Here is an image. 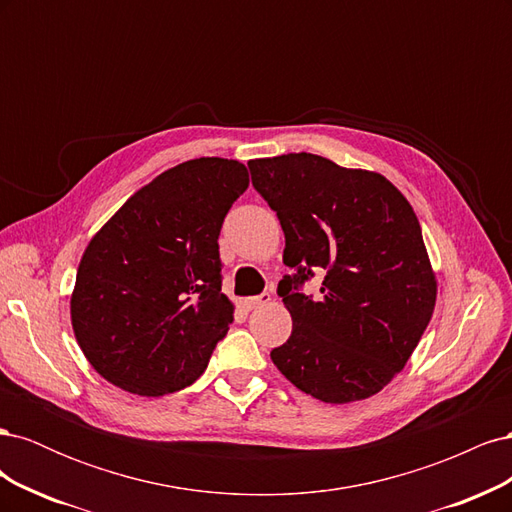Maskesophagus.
<instances>
[{
  "label": "esophagus",
  "mask_w": 512,
  "mask_h": 512,
  "mask_svg": "<svg viewBox=\"0 0 512 512\" xmlns=\"http://www.w3.org/2000/svg\"><path fill=\"white\" fill-rule=\"evenodd\" d=\"M269 301H271V292H262V294H256V297L245 299V305H247V309H256V307L265 305Z\"/></svg>",
  "instance_id": "esophagus-1"
}]
</instances>
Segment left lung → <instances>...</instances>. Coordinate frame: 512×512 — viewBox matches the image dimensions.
<instances>
[{"label": "left lung", "instance_id": "left-lung-1", "mask_svg": "<svg viewBox=\"0 0 512 512\" xmlns=\"http://www.w3.org/2000/svg\"><path fill=\"white\" fill-rule=\"evenodd\" d=\"M252 185L277 213L294 273L277 284L292 316L271 350L282 374L327 404L382 391L414 352L436 305L421 224L395 185L314 153L247 162ZM324 270L321 297L300 292Z\"/></svg>", "mask_w": 512, "mask_h": 512}]
</instances>
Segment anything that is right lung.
Listing matches in <instances>:
<instances>
[{
  "label": "right lung",
  "instance_id": "add662e5",
  "mask_svg": "<svg viewBox=\"0 0 512 512\" xmlns=\"http://www.w3.org/2000/svg\"><path fill=\"white\" fill-rule=\"evenodd\" d=\"M247 185L237 160H188L132 194L89 241L70 314L102 378L160 397L207 369L232 322L218 237Z\"/></svg>",
  "mask_w": 512,
  "mask_h": 512
}]
</instances>
